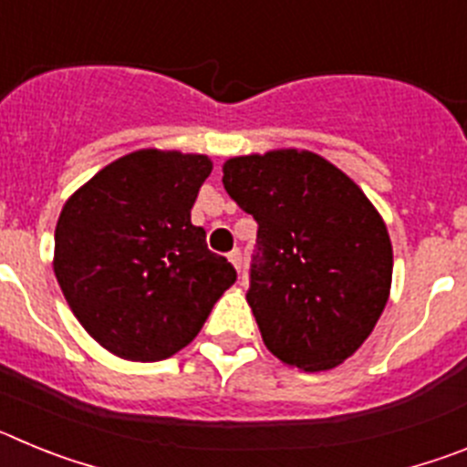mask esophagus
Instances as JSON below:
<instances>
[{
    "mask_svg": "<svg viewBox=\"0 0 467 467\" xmlns=\"http://www.w3.org/2000/svg\"><path fill=\"white\" fill-rule=\"evenodd\" d=\"M229 262L234 264V269L241 271V266H243V254H241V250H238V247H236V250H231V253H229Z\"/></svg>",
    "mask_w": 467,
    "mask_h": 467,
    "instance_id": "esophagus-1",
    "label": "esophagus"
}]
</instances>
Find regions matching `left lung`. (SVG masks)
<instances>
[{"instance_id": "left-lung-1", "label": "left lung", "mask_w": 467, "mask_h": 467, "mask_svg": "<svg viewBox=\"0 0 467 467\" xmlns=\"http://www.w3.org/2000/svg\"><path fill=\"white\" fill-rule=\"evenodd\" d=\"M222 172L226 193L259 224L247 304L266 348L304 372L341 365L390 295L383 217L344 171L306 150L234 156Z\"/></svg>"}]
</instances>
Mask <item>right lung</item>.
<instances>
[{
	"mask_svg": "<svg viewBox=\"0 0 467 467\" xmlns=\"http://www.w3.org/2000/svg\"><path fill=\"white\" fill-rule=\"evenodd\" d=\"M205 154L138 150L65 201L53 271L81 327L133 362L175 356L201 332L236 269L192 224Z\"/></svg>",
	"mask_w": 467,
	"mask_h": 467,
	"instance_id": "right-lung-1",
	"label": "right lung"
}]
</instances>
